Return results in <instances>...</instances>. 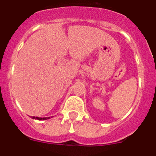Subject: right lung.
<instances>
[{
	"label": "right lung",
	"instance_id": "right-lung-1",
	"mask_svg": "<svg viewBox=\"0 0 156 156\" xmlns=\"http://www.w3.org/2000/svg\"><path fill=\"white\" fill-rule=\"evenodd\" d=\"M31 119H37V120H47V119H50V117H47V118H39V117H34V116H33V117H31Z\"/></svg>",
	"mask_w": 156,
	"mask_h": 156
}]
</instances>
